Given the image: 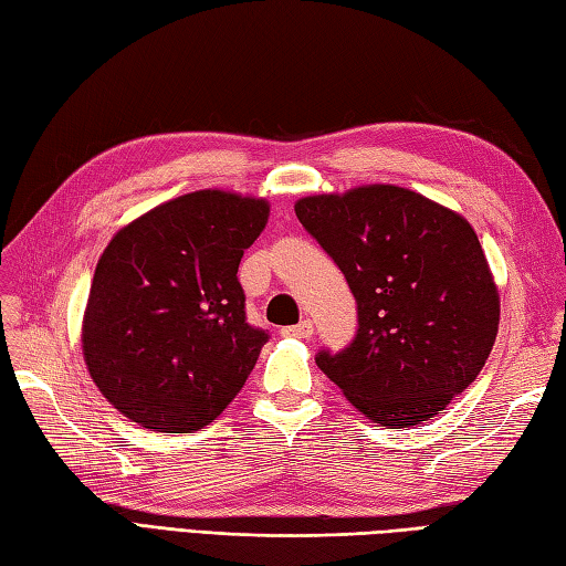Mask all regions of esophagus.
I'll return each mask as SVG.
<instances>
[{
	"label": "esophagus",
	"mask_w": 566,
	"mask_h": 566,
	"mask_svg": "<svg viewBox=\"0 0 566 566\" xmlns=\"http://www.w3.org/2000/svg\"><path fill=\"white\" fill-rule=\"evenodd\" d=\"M282 335H286V338H311V335H314V323L304 318V321H298L296 326L282 328Z\"/></svg>",
	"instance_id": "esophagus-1"
}]
</instances>
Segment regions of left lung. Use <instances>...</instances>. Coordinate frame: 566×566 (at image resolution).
Wrapping results in <instances>:
<instances>
[{
	"instance_id": "obj_1",
	"label": "left lung",
	"mask_w": 566,
	"mask_h": 566,
	"mask_svg": "<svg viewBox=\"0 0 566 566\" xmlns=\"http://www.w3.org/2000/svg\"><path fill=\"white\" fill-rule=\"evenodd\" d=\"M294 211L357 302V335L318 353L323 375L379 426L438 416L476 379L499 333V290L474 228L394 185L304 197Z\"/></svg>"
}]
</instances>
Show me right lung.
<instances>
[{
  "label": "right lung",
  "instance_id": "obj_1",
  "mask_svg": "<svg viewBox=\"0 0 566 566\" xmlns=\"http://www.w3.org/2000/svg\"><path fill=\"white\" fill-rule=\"evenodd\" d=\"M268 216L264 199L199 189L130 221L102 252L82 355L134 423L199 430L243 389L270 335L245 321L238 264Z\"/></svg>",
  "mask_w": 566,
  "mask_h": 566
}]
</instances>
